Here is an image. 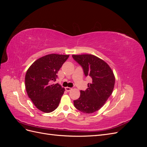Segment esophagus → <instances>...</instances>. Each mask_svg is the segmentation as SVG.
<instances>
[{
  "label": "esophagus",
  "instance_id": "esophagus-1",
  "mask_svg": "<svg viewBox=\"0 0 147 147\" xmlns=\"http://www.w3.org/2000/svg\"><path fill=\"white\" fill-rule=\"evenodd\" d=\"M65 90L67 91V92H69V91H70V90H72V88H69V87H65Z\"/></svg>",
  "mask_w": 147,
  "mask_h": 147
}]
</instances>
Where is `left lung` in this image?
<instances>
[{
    "label": "left lung",
    "instance_id": "obj_1",
    "mask_svg": "<svg viewBox=\"0 0 147 147\" xmlns=\"http://www.w3.org/2000/svg\"><path fill=\"white\" fill-rule=\"evenodd\" d=\"M80 65L85 76L92 82L85 91H80V96L74 101L75 107L84 113H92L104 105L113 92L115 78L113 71L104 61L92 55H72Z\"/></svg>",
    "mask_w": 147,
    "mask_h": 147
}]
</instances>
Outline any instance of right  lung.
Segmentation results:
<instances>
[{
    "label": "right lung",
    "instance_id": "1",
    "mask_svg": "<svg viewBox=\"0 0 147 147\" xmlns=\"http://www.w3.org/2000/svg\"><path fill=\"white\" fill-rule=\"evenodd\" d=\"M69 55L50 54L35 61L25 76L27 94L36 107L45 113L54 111L58 107L65 89L54 84L57 74Z\"/></svg>",
    "mask_w": 147,
    "mask_h": 147
}]
</instances>
